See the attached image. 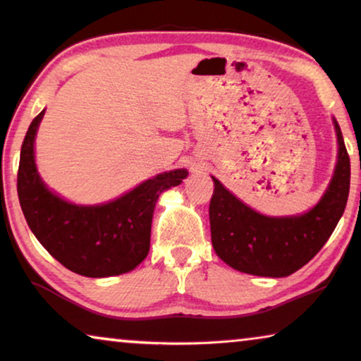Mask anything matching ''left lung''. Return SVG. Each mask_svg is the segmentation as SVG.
<instances>
[{"label":"left lung","mask_w":361,"mask_h":361,"mask_svg":"<svg viewBox=\"0 0 361 361\" xmlns=\"http://www.w3.org/2000/svg\"><path fill=\"white\" fill-rule=\"evenodd\" d=\"M338 156L332 180L309 212L293 216H266L245 205L215 177L210 200L212 245L220 259L236 271L284 278L307 264L334 233L350 190V157L342 131L334 120Z\"/></svg>","instance_id":"obj_1"}]
</instances>
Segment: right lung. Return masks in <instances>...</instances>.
Segmentation results:
<instances>
[{
	"mask_svg": "<svg viewBox=\"0 0 361 361\" xmlns=\"http://www.w3.org/2000/svg\"><path fill=\"white\" fill-rule=\"evenodd\" d=\"M44 110L32 120L19 157L18 197L29 228L59 263L77 274L108 278L135 269L149 253L157 199L189 172H162L108 204H71L49 190L37 172L34 140Z\"/></svg>",
	"mask_w": 361,
	"mask_h": 361,
	"instance_id": "1",
	"label": "right lung"
}]
</instances>
